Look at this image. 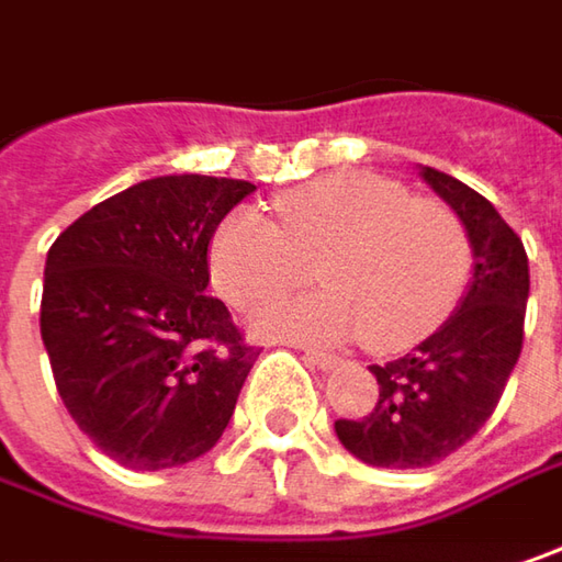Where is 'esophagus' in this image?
<instances>
[{"mask_svg":"<svg viewBox=\"0 0 562 562\" xmlns=\"http://www.w3.org/2000/svg\"><path fill=\"white\" fill-rule=\"evenodd\" d=\"M303 357H306L313 367H319V370H335V367L341 363L335 353H323V351H316V348H303Z\"/></svg>","mask_w":562,"mask_h":562,"instance_id":"1","label":"esophagus"}]
</instances>
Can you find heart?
I'll list each match as a JSON object with an SVG mask.
<instances>
[{
  "mask_svg": "<svg viewBox=\"0 0 562 562\" xmlns=\"http://www.w3.org/2000/svg\"><path fill=\"white\" fill-rule=\"evenodd\" d=\"M274 211L281 227L243 205L209 239L211 281L237 310L294 291L316 262L319 291L252 319L271 338L335 345L360 335L370 351H405L449 316L468 281L471 246L456 211L395 180L328 173L284 189Z\"/></svg>",
  "mask_w": 562,
  "mask_h": 562,
  "instance_id": "1",
  "label": "heart"
}]
</instances>
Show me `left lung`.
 I'll return each mask as SVG.
<instances>
[{
	"mask_svg": "<svg viewBox=\"0 0 562 562\" xmlns=\"http://www.w3.org/2000/svg\"><path fill=\"white\" fill-rule=\"evenodd\" d=\"M420 177L459 214L474 271L459 310L427 341L370 367L376 407L335 420L341 446L373 468H430L462 449L491 420L521 353L528 256L519 234L462 180L434 167Z\"/></svg>",
	"mask_w": 562,
	"mask_h": 562,
	"instance_id": "left-lung-1",
	"label": "left lung"
}]
</instances>
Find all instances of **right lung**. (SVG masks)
<instances>
[{
  "mask_svg": "<svg viewBox=\"0 0 562 562\" xmlns=\"http://www.w3.org/2000/svg\"><path fill=\"white\" fill-rule=\"evenodd\" d=\"M256 186L157 177L110 195L46 252L41 335L81 434L132 471L195 462L259 351L205 294L209 239Z\"/></svg>",
  "mask_w": 562,
  "mask_h": 562,
  "instance_id": "obj_1",
  "label": "right lung"
}]
</instances>
